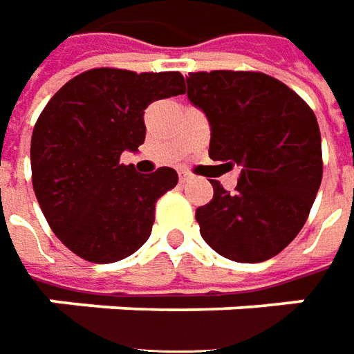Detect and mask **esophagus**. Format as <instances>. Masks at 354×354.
Masks as SVG:
<instances>
[{
    "instance_id": "obj_1",
    "label": "esophagus",
    "mask_w": 354,
    "mask_h": 354,
    "mask_svg": "<svg viewBox=\"0 0 354 354\" xmlns=\"http://www.w3.org/2000/svg\"><path fill=\"white\" fill-rule=\"evenodd\" d=\"M189 179H191V173L185 171V169H181V171H179V181L187 183V181H189Z\"/></svg>"
}]
</instances>
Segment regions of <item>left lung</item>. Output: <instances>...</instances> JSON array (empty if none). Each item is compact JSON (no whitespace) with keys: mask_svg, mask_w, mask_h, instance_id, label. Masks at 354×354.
I'll list each match as a JSON object with an SVG mask.
<instances>
[{"mask_svg":"<svg viewBox=\"0 0 354 354\" xmlns=\"http://www.w3.org/2000/svg\"><path fill=\"white\" fill-rule=\"evenodd\" d=\"M185 93L210 120V160L241 165L234 193L210 181L212 201L196 208L201 236L238 263L279 255L306 224L322 185L314 111L261 72H191Z\"/></svg>","mask_w":354,"mask_h":354,"instance_id":"obj_1","label":"left lung"}]
</instances>
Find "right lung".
Returning a JSON list of instances; mask_svg holds the SVG:
<instances>
[{"instance_id": "right-lung-1", "label": "right lung", "mask_w": 354, "mask_h": 354, "mask_svg": "<svg viewBox=\"0 0 354 354\" xmlns=\"http://www.w3.org/2000/svg\"><path fill=\"white\" fill-rule=\"evenodd\" d=\"M185 93L179 72L95 68L75 75L42 109L30 138L32 189L52 232L89 263H115L151 234L156 203L179 177L140 175L120 163L146 138L144 111Z\"/></svg>"}]
</instances>
